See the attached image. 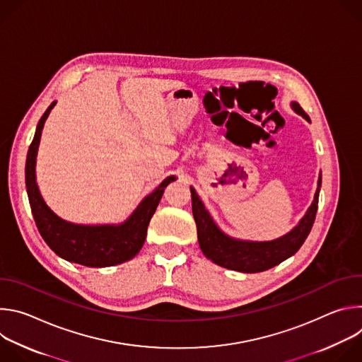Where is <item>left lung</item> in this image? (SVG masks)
<instances>
[{
	"label": "left lung",
	"instance_id": "1",
	"mask_svg": "<svg viewBox=\"0 0 362 362\" xmlns=\"http://www.w3.org/2000/svg\"><path fill=\"white\" fill-rule=\"evenodd\" d=\"M291 106L306 122L311 123V119H309V116L302 110L298 103L292 101ZM321 179L322 177L320 173L314 202L309 206V209L306 211L305 216L299 221V223L289 233L275 240L267 242L242 240L230 238L226 233H223L215 223L209 212L206 211L204 204L197 196L196 190L190 187L192 211L197 228V239L202 252L208 259H211L216 265L245 274L264 272L279 265L302 246V243L305 242L309 232L313 229L315 215L318 211Z\"/></svg>",
	"mask_w": 362,
	"mask_h": 362
}]
</instances>
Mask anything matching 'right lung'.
<instances>
[{"instance_id": "add662e5", "label": "right lung", "mask_w": 362, "mask_h": 362, "mask_svg": "<svg viewBox=\"0 0 362 362\" xmlns=\"http://www.w3.org/2000/svg\"><path fill=\"white\" fill-rule=\"evenodd\" d=\"M54 106L56 101L51 103L40 119L25 162L27 194L38 232L49 249L69 262L88 268H106L130 261L144 243L148 222L156 212L165 187L176 180V176L166 177L120 225H77L62 219L45 204L35 182V158L41 132Z\"/></svg>"}]
</instances>
